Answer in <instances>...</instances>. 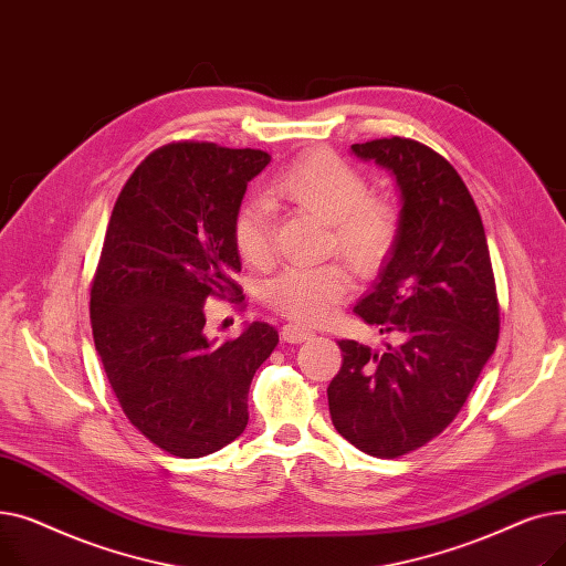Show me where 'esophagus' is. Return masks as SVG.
I'll use <instances>...</instances> for the list:
<instances>
[{"label":"esophagus","mask_w":566,"mask_h":566,"mask_svg":"<svg viewBox=\"0 0 566 566\" xmlns=\"http://www.w3.org/2000/svg\"><path fill=\"white\" fill-rule=\"evenodd\" d=\"M280 337H282L286 344H303V342H307V339L312 337V333L298 328V325H291V323H289V325H284V328H282Z\"/></svg>","instance_id":"esophagus-1"}]
</instances>
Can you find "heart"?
I'll return each instance as SVG.
<instances>
[{
  "label": "heart",
  "instance_id": "1",
  "mask_svg": "<svg viewBox=\"0 0 566 566\" xmlns=\"http://www.w3.org/2000/svg\"><path fill=\"white\" fill-rule=\"evenodd\" d=\"M268 199L286 201L328 222V248L337 250L355 273L374 275L388 265L401 238L395 201L369 195L360 169L331 151H312L293 160L268 184ZM231 243L248 265L273 256L271 218L259 203H245L231 222ZM350 275L339 261L291 265L263 286V303L293 323H321L350 293Z\"/></svg>",
  "mask_w": 566,
  "mask_h": 566
}]
</instances>
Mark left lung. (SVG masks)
<instances>
[{
    "mask_svg": "<svg viewBox=\"0 0 566 566\" xmlns=\"http://www.w3.org/2000/svg\"><path fill=\"white\" fill-rule=\"evenodd\" d=\"M401 192V238L371 293L355 307L388 344L342 339L331 380L335 429L365 454L397 459L450 427L493 355L500 307L486 233L457 169L406 139L353 144Z\"/></svg>",
    "mask_w": 566,
    "mask_h": 566,
    "instance_id": "left-lung-1",
    "label": "left lung"
}]
</instances>
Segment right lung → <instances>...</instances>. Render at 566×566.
I'll list each match as a JSON object with an SVG mask.
<instances>
[{
	"mask_svg": "<svg viewBox=\"0 0 566 566\" xmlns=\"http://www.w3.org/2000/svg\"><path fill=\"white\" fill-rule=\"evenodd\" d=\"M271 163L256 148L174 142L126 181L92 284L94 344L126 418L160 450L199 459L248 427V392L280 337L254 321L208 339L211 295L241 303L231 222Z\"/></svg>",
	"mask_w": 566,
	"mask_h": 566,
	"instance_id": "obj_1",
	"label": "right lung"
}]
</instances>
